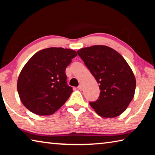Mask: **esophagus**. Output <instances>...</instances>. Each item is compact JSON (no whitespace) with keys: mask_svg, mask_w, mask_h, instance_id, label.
<instances>
[{"mask_svg":"<svg viewBox=\"0 0 155 155\" xmlns=\"http://www.w3.org/2000/svg\"><path fill=\"white\" fill-rule=\"evenodd\" d=\"M78 90H83V85H81V84H80V85H78Z\"/></svg>","mask_w":155,"mask_h":155,"instance_id":"obj_1","label":"esophagus"}]
</instances>
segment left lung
I'll use <instances>...</instances> for the list:
<instances>
[{
  "mask_svg": "<svg viewBox=\"0 0 155 155\" xmlns=\"http://www.w3.org/2000/svg\"><path fill=\"white\" fill-rule=\"evenodd\" d=\"M99 84L98 98L90 106L103 117L118 116L127 109L135 94L136 81L121 54L107 46H92L77 51Z\"/></svg>",
  "mask_w": 155,
  "mask_h": 155,
  "instance_id": "obj_1",
  "label": "left lung"
}]
</instances>
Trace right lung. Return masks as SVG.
<instances>
[{
	"mask_svg": "<svg viewBox=\"0 0 155 155\" xmlns=\"http://www.w3.org/2000/svg\"><path fill=\"white\" fill-rule=\"evenodd\" d=\"M77 55L63 48H45L25 64L17 83L18 92L26 108L39 115L53 114L73 91L68 85L65 69Z\"/></svg>",
	"mask_w": 155,
	"mask_h": 155,
	"instance_id": "right-lung-1",
	"label": "right lung"
}]
</instances>
